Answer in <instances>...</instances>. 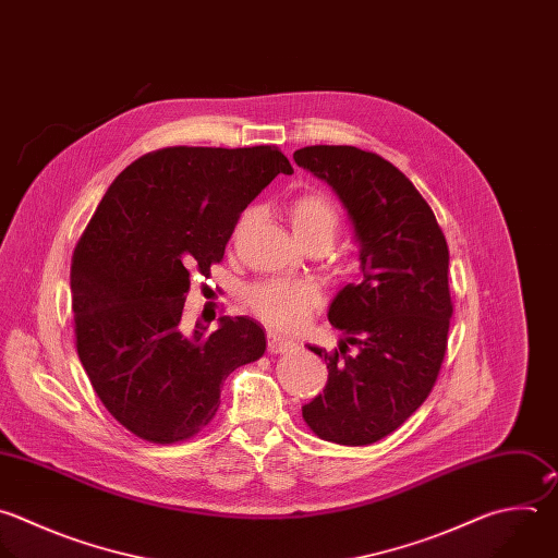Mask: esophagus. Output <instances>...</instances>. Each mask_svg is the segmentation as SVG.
Returning <instances> with one entry per match:
<instances>
[{"label":"esophagus","instance_id":"34e87169","mask_svg":"<svg viewBox=\"0 0 558 558\" xmlns=\"http://www.w3.org/2000/svg\"><path fill=\"white\" fill-rule=\"evenodd\" d=\"M267 348H269L271 354H280V352L293 350L295 343H293V339H289V337H284V335H280V332L269 330V332H267Z\"/></svg>","mask_w":558,"mask_h":558}]
</instances>
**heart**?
I'll return each instance as SVG.
<instances>
[{
    "label": "heart",
    "instance_id": "1",
    "mask_svg": "<svg viewBox=\"0 0 558 558\" xmlns=\"http://www.w3.org/2000/svg\"><path fill=\"white\" fill-rule=\"evenodd\" d=\"M287 215L293 234L302 245L317 243L328 247L335 241L341 223L335 204L322 193L298 195L291 199ZM247 304L263 322L282 330H293L308 317L313 308L322 304V293L313 282L271 278L254 284L247 291Z\"/></svg>",
    "mask_w": 558,
    "mask_h": 558
}]
</instances>
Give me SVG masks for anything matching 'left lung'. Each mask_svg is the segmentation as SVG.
Returning a JSON list of instances; mask_svg holds the SVG:
<instances>
[{"label": "left lung", "mask_w": 558, "mask_h": 558, "mask_svg": "<svg viewBox=\"0 0 558 558\" xmlns=\"http://www.w3.org/2000/svg\"><path fill=\"white\" fill-rule=\"evenodd\" d=\"M293 159L337 193L363 274L328 308L343 332L339 350L308 345L328 361V384L302 418L322 440L365 447L397 432L434 390L453 315L449 247L429 204L381 155L319 144Z\"/></svg>", "instance_id": "left-lung-1"}]
</instances>
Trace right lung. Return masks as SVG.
Returning a JSON list of instances; mask_svg holds the SVG:
<instances>
[{
    "mask_svg": "<svg viewBox=\"0 0 558 558\" xmlns=\"http://www.w3.org/2000/svg\"><path fill=\"white\" fill-rule=\"evenodd\" d=\"M289 159L276 146H168L129 163L87 223L70 271L76 350L107 412L142 440L199 434L236 367L265 354L258 322L181 319L191 274L223 260L241 213Z\"/></svg>",
    "mask_w": 558,
    "mask_h": 558,
    "instance_id": "add662e5",
    "label": "right lung"
}]
</instances>
